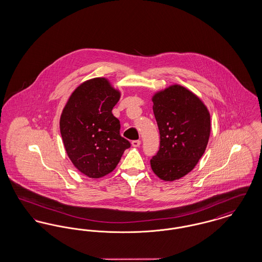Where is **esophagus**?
<instances>
[{
    "instance_id": "1",
    "label": "esophagus",
    "mask_w": 262,
    "mask_h": 262,
    "mask_svg": "<svg viewBox=\"0 0 262 262\" xmlns=\"http://www.w3.org/2000/svg\"><path fill=\"white\" fill-rule=\"evenodd\" d=\"M140 143H141L140 140H133V141H132V145H133L134 147H138V146L140 145Z\"/></svg>"
}]
</instances>
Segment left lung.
<instances>
[{
    "instance_id": "1",
    "label": "left lung",
    "mask_w": 262,
    "mask_h": 262,
    "mask_svg": "<svg viewBox=\"0 0 262 262\" xmlns=\"http://www.w3.org/2000/svg\"><path fill=\"white\" fill-rule=\"evenodd\" d=\"M152 101L160 146L150 165L160 179L171 182L189 173L203 155L210 115L196 95L177 84L157 92Z\"/></svg>"
}]
</instances>
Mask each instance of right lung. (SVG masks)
Segmentation results:
<instances>
[{"mask_svg": "<svg viewBox=\"0 0 262 262\" xmlns=\"http://www.w3.org/2000/svg\"><path fill=\"white\" fill-rule=\"evenodd\" d=\"M120 92L103 77L81 83L62 110L60 129L69 158L89 178L111 173L130 143L120 135V121L112 114Z\"/></svg>", "mask_w": 262, "mask_h": 262, "instance_id": "add662e5", "label": "right lung"}]
</instances>
